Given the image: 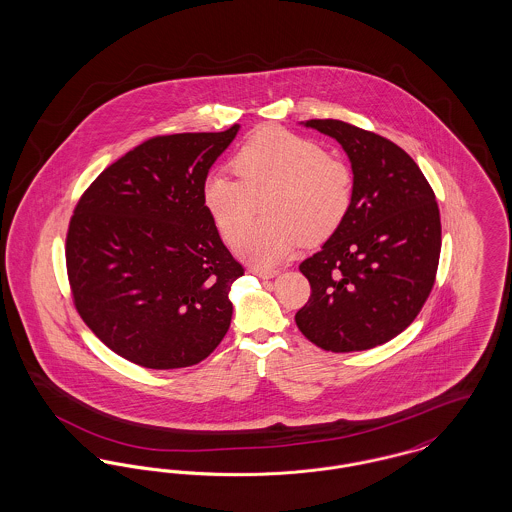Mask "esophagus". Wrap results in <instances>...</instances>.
<instances>
[{"instance_id":"obj_1","label":"esophagus","mask_w":512,"mask_h":512,"mask_svg":"<svg viewBox=\"0 0 512 512\" xmlns=\"http://www.w3.org/2000/svg\"><path fill=\"white\" fill-rule=\"evenodd\" d=\"M251 272H253L255 276H259V278H265V280L274 278V276L278 274V270H274V268H253Z\"/></svg>"}]
</instances>
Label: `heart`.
Segmentation results:
<instances>
[{"instance_id": "b5f03b06", "label": "heart", "mask_w": 512, "mask_h": 512, "mask_svg": "<svg viewBox=\"0 0 512 512\" xmlns=\"http://www.w3.org/2000/svg\"><path fill=\"white\" fill-rule=\"evenodd\" d=\"M240 178L224 171L207 174L201 195L207 215L226 244H238L252 216L254 197L272 191L269 220L252 227L240 255L257 267L286 261L303 242L332 234L351 203V172L326 155L317 142L282 128L255 134L234 157Z\"/></svg>"}]
</instances>
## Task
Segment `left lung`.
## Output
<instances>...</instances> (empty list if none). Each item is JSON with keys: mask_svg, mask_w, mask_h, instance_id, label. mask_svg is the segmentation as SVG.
<instances>
[{"mask_svg": "<svg viewBox=\"0 0 512 512\" xmlns=\"http://www.w3.org/2000/svg\"><path fill=\"white\" fill-rule=\"evenodd\" d=\"M301 124L343 147L353 190L340 226L299 265L311 297L295 322L324 351L372 349L401 334L432 292L441 249L436 195L390 140L336 119Z\"/></svg>", "mask_w": 512, "mask_h": 512, "instance_id": "obj_1", "label": "left lung"}]
</instances>
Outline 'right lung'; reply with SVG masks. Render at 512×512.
<instances>
[{"mask_svg":"<svg viewBox=\"0 0 512 512\" xmlns=\"http://www.w3.org/2000/svg\"><path fill=\"white\" fill-rule=\"evenodd\" d=\"M238 130L151 138L101 172L74 209L65 255L76 311L130 363L197 365L230 328L228 293L244 268L201 188Z\"/></svg>","mask_w":512,"mask_h":512,"instance_id":"right-lung-1","label":"right lung"}]
</instances>
